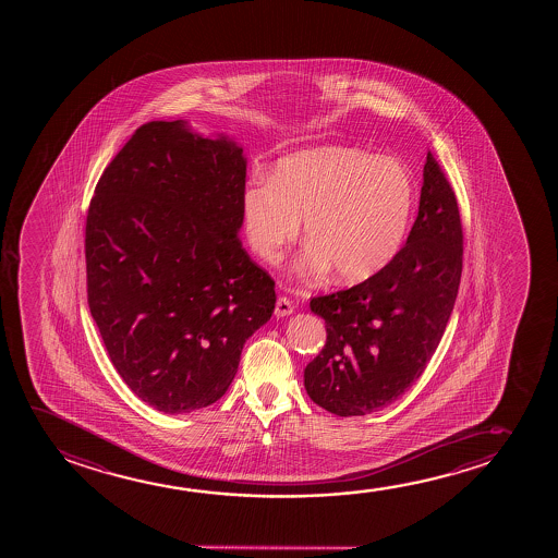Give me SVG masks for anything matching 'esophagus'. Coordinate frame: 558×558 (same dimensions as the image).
Returning <instances> with one entry per match:
<instances>
[{
    "mask_svg": "<svg viewBox=\"0 0 558 558\" xmlns=\"http://www.w3.org/2000/svg\"><path fill=\"white\" fill-rule=\"evenodd\" d=\"M293 313V305L290 303V299L278 298L275 306V314L278 318H283V316H288V314Z\"/></svg>",
    "mask_w": 558,
    "mask_h": 558,
    "instance_id": "1",
    "label": "esophagus"
}]
</instances>
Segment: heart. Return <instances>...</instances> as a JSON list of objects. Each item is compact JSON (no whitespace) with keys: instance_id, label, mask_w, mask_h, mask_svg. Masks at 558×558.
<instances>
[{"instance_id":"b5f03b06","label":"heart","mask_w":558,"mask_h":558,"mask_svg":"<svg viewBox=\"0 0 558 558\" xmlns=\"http://www.w3.org/2000/svg\"><path fill=\"white\" fill-rule=\"evenodd\" d=\"M413 198L412 175L395 158L324 146L283 158L272 179L245 186V234L260 259L278 263L305 219L303 270L331 267L337 280L362 282L397 255Z\"/></svg>"}]
</instances>
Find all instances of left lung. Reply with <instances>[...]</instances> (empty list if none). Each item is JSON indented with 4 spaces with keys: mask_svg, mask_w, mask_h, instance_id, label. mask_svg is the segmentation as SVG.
I'll return each instance as SVG.
<instances>
[{
    "mask_svg": "<svg viewBox=\"0 0 558 558\" xmlns=\"http://www.w3.org/2000/svg\"><path fill=\"white\" fill-rule=\"evenodd\" d=\"M463 268L458 198L435 154L423 168L420 214L387 267L349 290L311 298L326 344L305 367V389L328 412H377L425 372L450 320Z\"/></svg>",
    "mask_w": 558,
    "mask_h": 558,
    "instance_id": "left-lung-1",
    "label": "left lung"
}]
</instances>
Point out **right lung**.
<instances>
[{
  "mask_svg": "<svg viewBox=\"0 0 558 558\" xmlns=\"http://www.w3.org/2000/svg\"><path fill=\"white\" fill-rule=\"evenodd\" d=\"M244 191L242 148L183 122L143 123L95 186L87 305L116 372L160 412L217 402L275 311V280L236 238Z\"/></svg>",
  "mask_w": 558,
  "mask_h": 558,
  "instance_id": "add662e5",
  "label": "right lung"
}]
</instances>
